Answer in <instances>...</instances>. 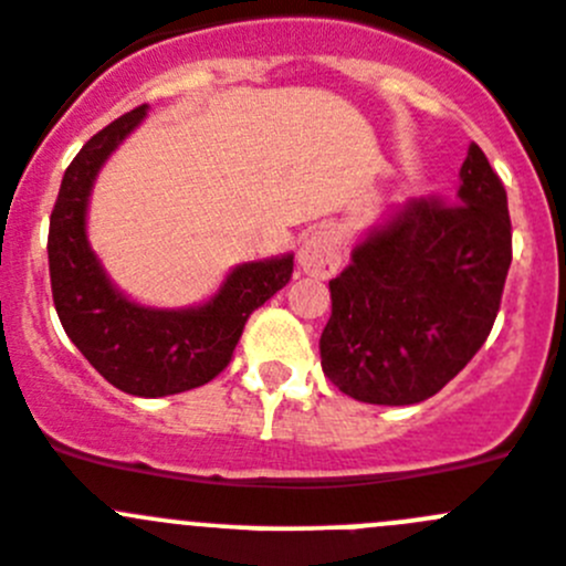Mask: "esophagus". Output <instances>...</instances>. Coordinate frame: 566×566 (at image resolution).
<instances>
[{
  "label": "esophagus",
  "instance_id": "34e87169",
  "mask_svg": "<svg viewBox=\"0 0 566 566\" xmlns=\"http://www.w3.org/2000/svg\"><path fill=\"white\" fill-rule=\"evenodd\" d=\"M300 269L311 277H331L342 263V238L334 230H317L300 247Z\"/></svg>",
  "mask_w": 566,
  "mask_h": 566
}]
</instances>
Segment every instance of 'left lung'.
<instances>
[{"label":"left lung","instance_id":"1","mask_svg":"<svg viewBox=\"0 0 566 566\" xmlns=\"http://www.w3.org/2000/svg\"><path fill=\"white\" fill-rule=\"evenodd\" d=\"M511 258L505 185L471 143L454 201H409L331 280V385L390 407L443 390L489 339Z\"/></svg>","mask_w":566,"mask_h":566}]
</instances>
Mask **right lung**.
<instances>
[{"label":"right lung","mask_w":566,"mask_h":566,"mask_svg":"<svg viewBox=\"0 0 566 566\" xmlns=\"http://www.w3.org/2000/svg\"><path fill=\"white\" fill-rule=\"evenodd\" d=\"M143 114L145 106H137L108 123L72 159L50 216L46 258L55 311L77 350L117 390L157 398L196 390L230 365L249 314L292 280L294 258L243 263L199 308L128 303L103 274L83 227L97 170Z\"/></svg>","instance_id":"obj_1"}]
</instances>
